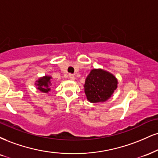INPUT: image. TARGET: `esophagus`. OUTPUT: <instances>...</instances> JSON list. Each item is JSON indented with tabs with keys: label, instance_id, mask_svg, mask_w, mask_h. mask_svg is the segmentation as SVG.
<instances>
[{
	"label": "esophagus",
	"instance_id": "34e87169",
	"mask_svg": "<svg viewBox=\"0 0 158 158\" xmlns=\"http://www.w3.org/2000/svg\"><path fill=\"white\" fill-rule=\"evenodd\" d=\"M69 79H71V80H74V79H75V77H74V76L73 75V74H70L69 75Z\"/></svg>",
	"mask_w": 158,
	"mask_h": 158
}]
</instances>
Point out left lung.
Segmentation results:
<instances>
[{"label": "left lung", "mask_w": 158, "mask_h": 158, "mask_svg": "<svg viewBox=\"0 0 158 158\" xmlns=\"http://www.w3.org/2000/svg\"><path fill=\"white\" fill-rule=\"evenodd\" d=\"M117 78L102 68H94L88 74L84 85L87 99L91 103L107 101L118 87Z\"/></svg>", "instance_id": "8db88e82"}]
</instances>
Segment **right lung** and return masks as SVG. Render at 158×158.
I'll return each mask as SVG.
<instances>
[{"mask_svg": "<svg viewBox=\"0 0 158 158\" xmlns=\"http://www.w3.org/2000/svg\"><path fill=\"white\" fill-rule=\"evenodd\" d=\"M51 79L52 77L49 75H45L43 77H40L37 80L35 81V86L37 87V89L42 93L48 94L49 91L51 90V87L52 85L51 83Z\"/></svg>", "mask_w": 158, "mask_h": 158, "instance_id": "1", "label": "right lung"}]
</instances>
